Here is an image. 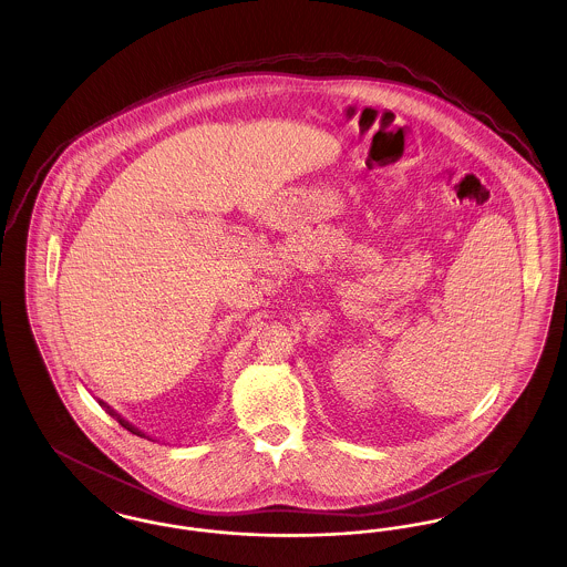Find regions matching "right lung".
<instances>
[{
  "instance_id": "1",
  "label": "right lung",
  "mask_w": 567,
  "mask_h": 567,
  "mask_svg": "<svg viewBox=\"0 0 567 567\" xmlns=\"http://www.w3.org/2000/svg\"><path fill=\"white\" fill-rule=\"evenodd\" d=\"M97 404L102 405V408H104V410H106V412H109L110 416H112V419H116V421H118V423H121V425H123V427H125V430H127V432L135 433V435H140V437H148V435H144V433L140 432V430H137V427H134V425H132V423H130V421H125V419H123V416H121V414H118V412H116V410H114V408H110V405L106 404V402H102V400H97Z\"/></svg>"
}]
</instances>
